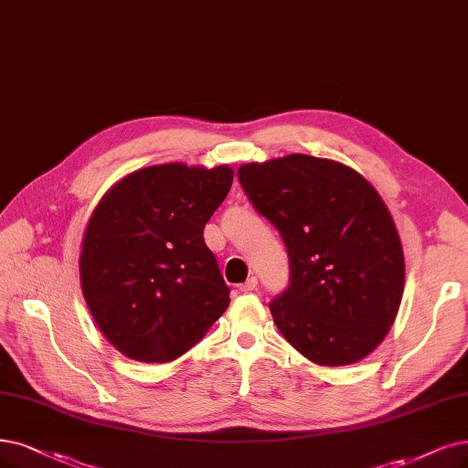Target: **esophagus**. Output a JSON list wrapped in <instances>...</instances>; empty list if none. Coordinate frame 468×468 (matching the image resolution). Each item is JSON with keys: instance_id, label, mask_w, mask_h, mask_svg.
Instances as JSON below:
<instances>
[{"instance_id": "obj_1", "label": "esophagus", "mask_w": 468, "mask_h": 468, "mask_svg": "<svg viewBox=\"0 0 468 468\" xmlns=\"http://www.w3.org/2000/svg\"><path fill=\"white\" fill-rule=\"evenodd\" d=\"M256 285H258V280L256 278H249L245 283H240V291L243 292H250V291H254L256 289Z\"/></svg>"}]
</instances>
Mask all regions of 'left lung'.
<instances>
[{"label":"left lung","instance_id":"1","mask_svg":"<svg viewBox=\"0 0 468 468\" xmlns=\"http://www.w3.org/2000/svg\"><path fill=\"white\" fill-rule=\"evenodd\" d=\"M247 197L282 233L289 287L270 304L283 337L320 367H347L388 335L405 287L399 233L349 165L306 154L240 165Z\"/></svg>","mask_w":468,"mask_h":468}]
</instances>
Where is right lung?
I'll list each match as a JSON object with an SVG mask.
<instances>
[{"label":"right lung","mask_w":468,"mask_h":468,"mask_svg":"<svg viewBox=\"0 0 468 468\" xmlns=\"http://www.w3.org/2000/svg\"><path fill=\"white\" fill-rule=\"evenodd\" d=\"M229 165H150L101 197L82 237L80 287L113 347L138 362L176 360L229 306L204 225L228 197Z\"/></svg>","instance_id":"1"}]
</instances>
